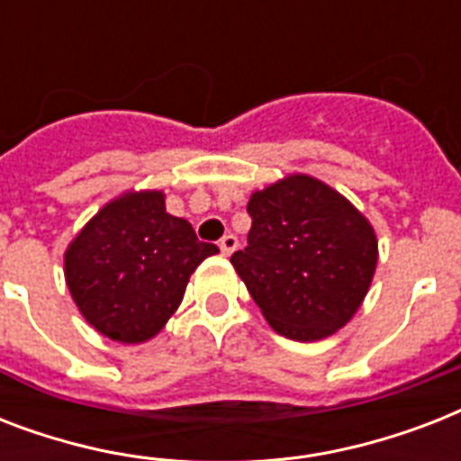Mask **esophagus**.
<instances>
[{
    "label": "esophagus",
    "instance_id": "34e87169",
    "mask_svg": "<svg viewBox=\"0 0 461 461\" xmlns=\"http://www.w3.org/2000/svg\"><path fill=\"white\" fill-rule=\"evenodd\" d=\"M239 246V239L234 237V234H224L222 239H220V251H222V256H231V253L237 251Z\"/></svg>",
    "mask_w": 461,
    "mask_h": 461
}]
</instances>
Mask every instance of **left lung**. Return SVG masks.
<instances>
[{
    "label": "left lung",
    "mask_w": 461,
    "mask_h": 461,
    "mask_svg": "<svg viewBox=\"0 0 461 461\" xmlns=\"http://www.w3.org/2000/svg\"><path fill=\"white\" fill-rule=\"evenodd\" d=\"M246 210L251 231L231 266L267 322L296 342L337 332L375 273L378 241L368 220L306 174L256 191Z\"/></svg>",
    "instance_id": "1"
}]
</instances>
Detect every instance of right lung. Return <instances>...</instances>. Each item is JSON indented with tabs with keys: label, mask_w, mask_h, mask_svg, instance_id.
Returning a JSON list of instances; mask_svg holds the SVG:
<instances>
[{
	"label": "right lung",
	"mask_w": 461,
	"mask_h": 461,
	"mask_svg": "<svg viewBox=\"0 0 461 461\" xmlns=\"http://www.w3.org/2000/svg\"><path fill=\"white\" fill-rule=\"evenodd\" d=\"M194 227L169 215L159 191L126 194L104 205L68 246V292L104 337L139 344L165 328L188 277L217 253Z\"/></svg>",
	"instance_id": "add662e5"
}]
</instances>
